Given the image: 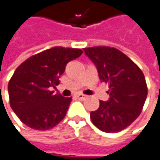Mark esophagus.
Segmentation results:
<instances>
[{
  "mask_svg": "<svg viewBox=\"0 0 160 160\" xmlns=\"http://www.w3.org/2000/svg\"><path fill=\"white\" fill-rule=\"evenodd\" d=\"M75 97H77L78 99H80V100H84V99H86V97H87V96H86V95H84V94H76L75 95Z\"/></svg>",
  "mask_w": 160,
  "mask_h": 160,
  "instance_id": "obj_1",
  "label": "esophagus"
}]
</instances>
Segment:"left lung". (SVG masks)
Returning <instances> with one entry per match:
<instances>
[{"label":"left lung","mask_w":160,"mask_h":160,"mask_svg":"<svg viewBox=\"0 0 160 160\" xmlns=\"http://www.w3.org/2000/svg\"><path fill=\"white\" fill-rule=\"evenodd\" d=\"M97 66L99 79L108 84L109 99L100 101L90 113L93 124L101 131L119 132L138 118L148 96L146 79L140 68L119 50L108 46L84 48Z\"/></svg>","instance_id":"obj_1"}]
</instances>
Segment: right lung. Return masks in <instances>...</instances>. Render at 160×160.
I'll list each match as a JSON object with an SVG mask.
<instances>
[{"label":"right lung","instance_id":"add662e5","mask_svg":"<svg viewBox=\"0 0 160 160\" xmlns=\"http://www.w3.org/2000/svg\"><path fill=\"white\" fill-rule=\"evenodd\" d=\"M81 49L52 47L31 56L12 74L8 93L10 105L20 120L36 130H47L66 115L72 97L54 95L67 63L78 58Z\"/></svg>","mask_w":160,"mask_h":160}]
</instances>
